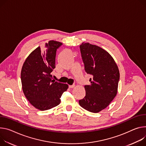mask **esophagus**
Here are the masks:
<instances>
[{"instance_id":"34e87169","label":"esophagus","mask_w":146,"mask_h":146,"mask_svg":"<svg viewBox=\"0 0 146 146\" xmlns=\"http://www.w3.org/2000/svg\"><path fill=\"white\" fill-rule=\"evenodd\" d=\"M74 85H71V86H69V87L70 88H74Z\"/></svg>"}]
</instances>
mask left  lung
Segmentation results:
<instances>
[{
  "instance_id": "8db88e82",
  "label": "left lung",
  "mask_w": 146,
  "mask_h": 146,
  "mask_svg": "<svg viewBox=\"0 0 146 146\" xmlns=\"http://www.w3.org/2000/svg\"><path fill=\"white\" fill-rule=\"evenodd\" d=\"M80 48L85 71L91 78L90 84L84 86L86 96L78 103L88 111L98 113L116 96L119 71L111 55L100 46L82 43Z\"/></svg>"
}]
</instances>
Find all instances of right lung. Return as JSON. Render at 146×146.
Instances as JSON below:
<instances>
[{"mask_svg": "<svg viewBox=\"0 0 146 146\" xmlns=\"http://www.w3.org/2000/svg\"><path fill=\"white\" fill-rule=\"evenodd\" d=\"M62 43L49 41L42 51L39 46L25 59L21 72L24 94L34 107L41 111L51 109L60 102L62 94L68 88L66 84L52 80L55 68L57 49Z\"/></svg>", "mask_w": 146, "mask_h": 146, "instance_id": "obj_1", "label": "right lung"}]
</instances>
